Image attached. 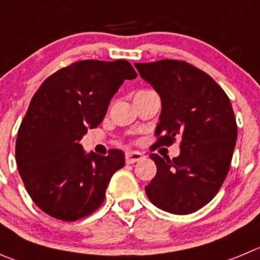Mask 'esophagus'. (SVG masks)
<instances>
[{
  "label": "esophagus",
  "instance_id": "esophagus-1",
  "mask_svg": "<svg viewBox=\"0 0 260 260\" xmlns=\"http://www.w3.org/2000/svg\"><path fill=\"white\" fill-rule=\"evenodd\" d=\"M142 159H145V155L138 151H128L125 152V161L127 164H133L137 163V161H141Z\"/></svg>",
  "mask_w": 260,
  "mask_h": 260
}]
</instances>
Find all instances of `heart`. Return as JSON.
I'll return each instance as SVG.
<instances>
[{
  "label": "heart",
  "instance_id": "1",
  "mask_svg": "<svg viewBox=\"0 0 260 260\" xmlns=\"http://www.w3.org/2000/svg\"><path fill=\"white\" fill-rule=\"evenodd\" d=\"M142 92H149V91H147V89H142V91H138L137 93H142Z\"/></svg>",
  "mask_w": 260,
  "mask_h": 260
}]
</instances>
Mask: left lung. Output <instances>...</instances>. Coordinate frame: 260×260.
<instances>
[{"label":"left lung","instance_id":"obj_1","mask_svg":"<svg viewBox=\"0 0 260 260\" xmlns=\"http://www.w3.org/2000/svg\"><path fill=\"white\" fill-rule=\"evenodd\" d=\"M135 67L161 99L154 147L181 140V152L172 160L150 155L156 176L145 191L159 209L190 214L217 195L230 171L237 138L231 101L209 74L182 60Z\"/></svg>","mask_w":260,"mask_h":260}]
</instances>
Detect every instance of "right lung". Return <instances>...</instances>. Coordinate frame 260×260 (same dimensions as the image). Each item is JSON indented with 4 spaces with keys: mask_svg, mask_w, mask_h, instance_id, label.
Returning a JSON list of instances; mask_svg holds the SVG:
<instances>
[{
    "mask_svg": "<svg viewBox=\"0 0 260 260\" xmlns=\"http://www.w3.org/2000/svg\"><path fill=\"white\" fill-rule=\"evenodd\" d=\"M137 73L127 60H81L51 74L35 96L18 131L15 156L31 200L50 217L74 222L105 200L110 178L124 154H84L79 144L103 122L124 79Z\"/></svg>",
    "mask_w": 260,
    "mask_h": 260,
    "instance_id": "obj_1",
    "label": "right lung"
}]
</instances>
